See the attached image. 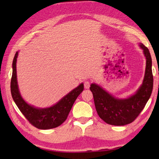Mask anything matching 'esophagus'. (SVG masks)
Here are the masks:
<instances>
[{
    "label": "esophagus",
    "instance_id": "34e87169",
    "mask_svg": "<svg viewBox=\"0 0 159 159\" xmlns=\"http://www.w3.org/2000/svg\"><path fill=\"white\" fill-rule=\"evenodd\" d=\"M90 81H88V80H86V81H85L84 87H85V89H88V88H90Z\"/></svg>",
    "mask_w": 159,
    "mask_h": 159
}]
</instances>
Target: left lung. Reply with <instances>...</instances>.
Returning a JSON list of instances; mask_svg holds the SVG:
<instances>
[{
	"label": "left lung",
	"instance_id": "1",
	"mask_svg": "<svg viewBox=\"0 0 159 159\" xmlns=\"http://www.w3.org/2000/svg\"><path fill=\"white\" fill-rule=\"evenodd\" d=\"M146 59L145 74L142 85L135 93L127 98H117L96 83L90 89L99 116L104 122L113 125H125L134 120L146 105L153 90L152 61L149 49L139 44Z\"/></svg>",
	"mask_w": 159,
	"mask_h": 159
}]
</instances>
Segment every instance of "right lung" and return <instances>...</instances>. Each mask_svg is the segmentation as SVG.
I'll list each match as a JSON object with an SVG mask.
<instances>
[{
  "mask_svg": "<svg viewBox=\"0 0 159 159\" xmlns=\"http://www.w3.org/2000/svg\"><path fill=\"white\" fill-rule=\"evenodd\" d=\"M19 52L15 54L12 61V75L10 83L12 97L16 105L30 123L41 130L58 127L65 121L72 106L83 90V83L63 97L57 103L46 108H39L28 104L21 97L18 87L17 78V59Z\"/></svg>",
  "mask_w": 159,
  "mask_h": 159,
  "instance_id": "add662e5",
  "label": "right lung"
}]
</instances>
